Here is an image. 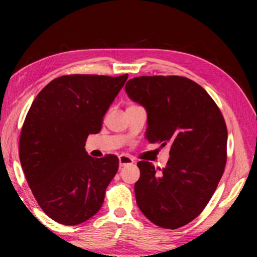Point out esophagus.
Returning a JSON list of instances; mask_svg holds the SVG:
<instances>
[{
    "label": "esophagus",
    "instance_id": "34e87169",
    "mask_svg": "<svg viewBox=\"0 0 257 257\" xmlns=\"http://www.w3.org/2000/svg\"><path fill=\"white\" fill-rule=\"evenodd\" d=\"M132 164H133V160L130 157L124 156V154L119 157V166L120 167L127 166V165H132Z\"/></svg>",
    "mask_w": 257,
    "mask_h": 257
}]
</instances>
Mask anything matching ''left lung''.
I'll list each match as a JSON object with an SVG mask.
<instances>
[{"mask_svg": "<svg viewBox=\"0 0 257 257\" xmlns=\"http://www.w3.org/2000/svg\"><path fill=\"white\" fill-rule=\"evenodd\" d=\"M125 91L146 110L145 138L171 149L167 167L159 172L149 161L137 164V205L157 226H185L202 212L222 177L224 119L206 90L186 77H136Z\"/></svg>", "mask_w": 257, "mask_h": 257, "instance_id": "obj_1", "label": "left lung"}]
</instances>
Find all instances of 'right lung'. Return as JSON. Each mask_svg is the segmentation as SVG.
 I'll return each instance as SVG.
<instances>
[{"label": "right lung", "mask_w": 257, "mask_h": 257, "mask_svg": "<svg viewBox=\"0 0 257 257\" xmlns=\"http://www.w3.org/2000/svg\"><path fill=\"white\" fill-rule=\"evenodd\" d=\"M128 75L62 76L35 98L20 138V160L38 205L56 222L75 226L92 217L118 171L113 154L92 158L89 135L101 130L104 115Z\"/></svg>", "instance_id": "add662e5"}]
</instances>
